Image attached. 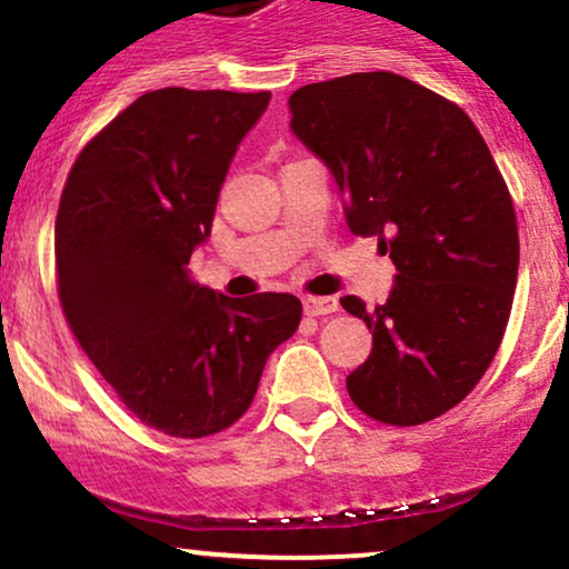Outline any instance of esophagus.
I'll return each mask as SVG.
<instances>
[{
	"label": "esophagus",
	"instance_id": "1",
	"mask_svg": "<svg viewBox=\"0 0 569 569\" xmlns=\"http://www.w3.org/2000/svg\"><path fill=\"white\" fill-rule=\"evenodd\" d=\"M303 311L309 313V317H327V313H336L338 311V298L309 296V298H303Z\"/></svg>",
	"mask_w": 569,
	"mask_h": 569
}]
</instances>
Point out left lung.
<instances>
[{
  "mask_svg": "<svg viewBox=\"0 0 569 569\" xmlns=\"http://www.w3.org/2000/svg\"><path fill=\"white\" fill-rule=\"evenodd\" d=\"M290 130L343 193L346 223L397 266L365 319L372 353L346 378L380 423L418 426L463 402L496 357L517 290L511 193L469 113L391 71L300 87Z\"/></svg>",
  "mask_w": 569,
  "mask_h": 569,
  "instance_id": "obj_1",
  "label": "left lung"
}]
</instances>
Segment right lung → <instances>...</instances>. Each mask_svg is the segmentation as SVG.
I'll return each instance as SVG.
<instances>
[{"label": "right lung", "instance_id": "add662e5", "mask_svg": "<svg viewBox=\"0 0 569 569\" xmlns=\"http://www.w3.org/2000/svg\"><path fill=\"white\" fill-rule=\"evenodd\" d=\"M271 92L140 96L73 162L56 220L58 296L90 362L132 416L180 439L229 429L266 359L298 330L287 292L229 298L191 279L220 186Z\"/></svg>", "mask_w": 569, "mask_h": 569}]
</instances>
